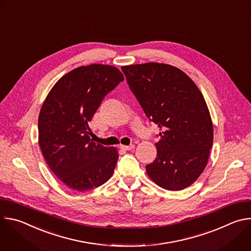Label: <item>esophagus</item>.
<instances>
[{
  "mask_svg": "<svg viewBox=\"0 0 251 251\" xmlns=\"http://www.w3.org/2000/svg\"><path fill=\"white\" fill-rule=\"evenodd\" d=\"M120 148L122 150H125V151H130V150H133L135 148V145L134 144H130L129 146H124V145H121Z\"/></svg>",
  "mask_w": 251,
  "mask_h": 251,
  "instance_id": "obj_1",
  "label": "esophagus"
}]
</instances>
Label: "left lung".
Returning <instances> with one entry per match:
<instances>
[{"label":"left lung","mask_w":251,"mask_h":251,"mask_svg":"<svg viewBox=\"0 0 251 251\" xmlns=\"http://www.w3.org/2000/svg\"><path fill=\"white\" fill-rule=\"evenodd\" d=\"M130 90L161 132L157 158L146 166L161 188L180 191L204 170L213 130L205 100L194 81L175 66L149 62L121 67Z\"/></svg>","instance_id":"left-lung-1"}]
</instances>
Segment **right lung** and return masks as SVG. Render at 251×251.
Listing matches in <instances>:
<instances>
[{"instance_id":"1","label":"right lung","mask_w":251,"mask_h":251,"mask_svg":"<svg viewBox=\"0 0 251 251\" xmlns=\"http://www.w3.org/2000/svg\"><path fill=\"white\" fill-rule=\"evenodd\" d=\"M123 80L114 66H80L63 75L47 96L39 117V144L52 173L68 188L85 192L111 177L117 150L94 143L88 123Z\"/></svg>"}]
</instances>
